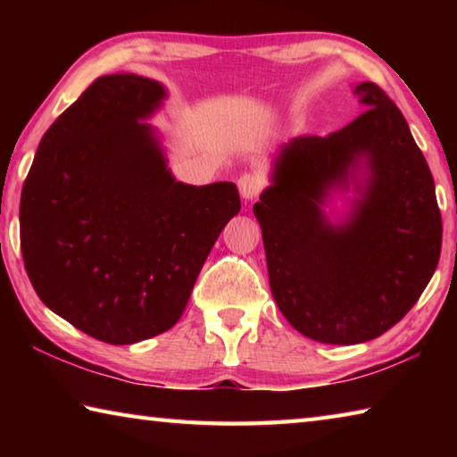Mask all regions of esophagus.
Segmentation results:
<instances>
[{"label":"esophagus","instance_id":"1","mask_svg":"<svg viewBox=\"0 0 457 457\" xmlns=\"http://www.w3.org/2000/svg\"><path fill=\"white\" fill-rule=\"evenodd\" d=\"M237 187H239V195H242L245 201H252V199L258 197V193L262 189V179L258 175L245 173V175L239 177Z\"/></svg>","mask_w":457,"mask_h":457}]
</instances>
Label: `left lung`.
Returning a JSON list of instances; mask_svg holds the SVG:
<instances>
[{"label":"left lung","instance_id":"left-lung-1","mask_svg":"<svg viewBox=\"0 0 457 457\" xmlns=\"http://www.w3.org/2000/svg\"><path fill=\"white\" fill-rule=\"evenodd\" d=\"M353 92L367 111L337 133L284 143L253 205L278 308L327 345L367 343L397 324L442 252L436 185L405 117L375 82ZM351 184L358 197L332 224L321 207Z\"/></svg>","mask_w":457,"mask_h":457}]
</instances>
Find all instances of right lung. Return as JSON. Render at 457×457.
<instances>
[{
  "label": "right lung",
  "instance_id": "add662e5",
  "mask_svg": "<svg viewBox=\"0 0 457 457\" xmlns=\"http://www.w3.org/2000/svg\"><path fill=\"white\" fill-rule=\"evenodd\" d=\"M167 98L137 74L100 76L46 130L20 201L26 272L42 303L108 345L181 319L234 183L177 181L151 119Z\"/></svg>",
  "mask_w": 457,
  "mask_h": 457
}]
</instances>
